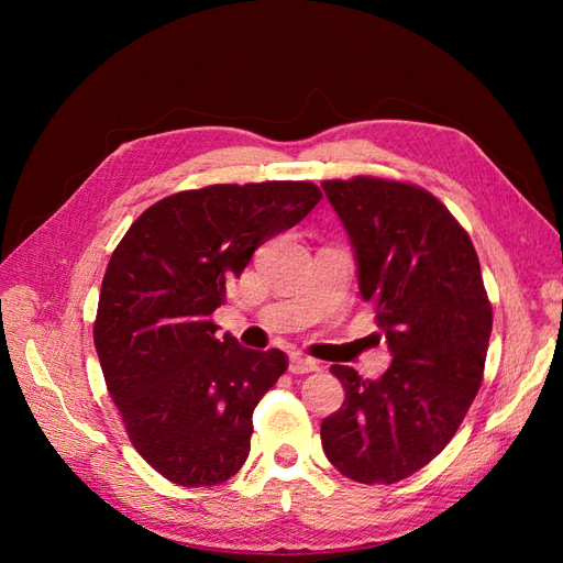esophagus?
I'll list each match as a JSON object with an SVG mask.
<instances>
[{
    "instance_id": "esophagus-1",
    "label": "esophagus",
    "mask_w": 563,
    "mask_h": 563,
    "mask_svg": "<svg viewBox=\"0 0 563 563\" xmlns=\"http://www.w3.org/2000/svg\"><path fill=\"white\" fill-rule=\"evenodd\" d=\"M288 371L296 373V376H305V373L319 371V364L308 360V356H302V354H294L291 360H288Z\"/></svg>"
}]
</instances>
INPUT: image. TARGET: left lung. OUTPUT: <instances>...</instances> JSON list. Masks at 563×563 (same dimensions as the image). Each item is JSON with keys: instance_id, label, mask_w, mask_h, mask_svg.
Returning a JSON list of instances; mask_svg holds the SVG:
<instances>
[{"instance_id": "8db88e82", "label": "left lung", "mask_w": 563, "mask_h": 563, "mask_svg": "<svg viewBox=\"0 0 563 563\" xmlns=\"http://www.w3.org/2000/svg\"><path fill=\"white\" fill-rule=\"evenodd\" d=\"M360 263V291L391 352L378 380L331 366L345 401L321 422L329 463L360 484H395L434 460L484 380L493 310L470 234L406 180H323Z\"/></svg>"}]
</instances>
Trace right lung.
Returning a JSON list of instances; mask_svg holds the SVG:
<instances>
[{
    "label": "right lung",
    "instance_id": "1",
    "mask_svg": "<svg viewBox=\"0 0 563 563\" xmlns=\"http://www.w3.org/2000/svg\"><path fill=\"white\" fill-rule=\"evenodd\" d=\"M319 199L310 180L183 190L152 203L117 244L93 343L133 449L168 482L225 484L246 463L253 408L288 356L216 338L211 314L253 251Z\"/></svg>",
    "mask_w": 563,
    "mask_h": 563
}]
</instances>
